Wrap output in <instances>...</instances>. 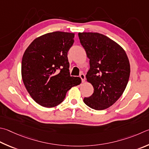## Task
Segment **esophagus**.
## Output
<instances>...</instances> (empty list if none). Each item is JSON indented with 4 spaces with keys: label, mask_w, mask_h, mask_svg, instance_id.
<instances>
[{
    "label": "esophagus",
    "mask_w": 149,
    "mask_h": 149,
    "mask_svg": "<svg viewBox=\"0 0 149 149\" xmlns=\"http://www.w3.org/2000/svg\"><path fill=\"white\" fill-rule=\"evenodd\" d=\"M79 77H81V80H82V83L85 82V74H83V73H81V74H80Z\"/></svg>",
    "instance_id": "34e87169"
}]
</instances>
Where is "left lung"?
<instances>
[{
  "instance_id": "1",
  "label": "left lung",
  "mask_w": 149,
  "mask_h": 149,
  "mask_svg": "<svg viewBox=\"0 0 149 149\" xmlns=\"http://www.w3.org/2000/svg\"><path fill=\"white\" fill-rule=\"evenodd\" d=\"M81 44L89 58L86 81L94 93L83 102L92 109L111 106L123 94L128 84L130 66L125 51L109 38L98 32H79Z\"/></svg>"
}]
</instances>
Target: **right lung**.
<instances>
[{
    "label": "right lung",
    "instance_id": "1",
    "mask_svg": "<svg viewBox=\"0 0 149 149\" xmlns=\"http://www.w3.org/2000/svg\"><path fill=\"white\" fill-rule=\"evenodd\" d=\"M74 33L56 31L36 38L23 54L21 75L30 96L45 107H55L67 91L81 83L70 75L68 52Z\"/></svg>",
    "mask_w": 149,
    "mask_h": 149
}]
</instances>
